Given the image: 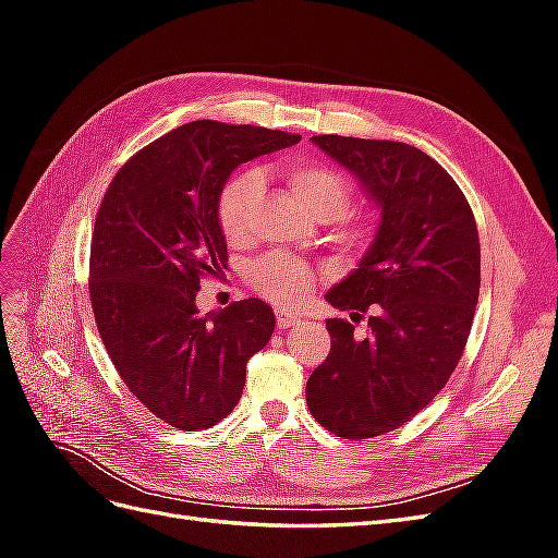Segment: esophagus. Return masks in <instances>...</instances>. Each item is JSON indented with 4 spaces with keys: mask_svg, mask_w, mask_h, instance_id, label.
<instances>
[{
    "mask_svg": "<svg viewBox=\"0 0 558 558\" xmlns=\"http://www.w3.org/2000/svg\"><path fill=\"white\" fill-rule=\"evenodd\" d=\"M295 324H300V316L298 314H293L289 310H277V326L279 328H291Z\"/></svg>",
    "mask_w": 558,
    "mask_h": 558,
    "instance_id": "obj_1",
    "label": "esophagus"
}]
</instances>
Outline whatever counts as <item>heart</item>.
Wrapping results in <instances>:
<instances>
[{
  "label": "heart",
  "instance_id": "heart-1",
  "mask_svg": "<svg viewBox=\"0 0 558 558\" xmlns=\"http://www.w3.org/2000/svg\"><path fill=\"white\" fill-rule=\"evenodd\" d=\"M283 179L291 185L293 195L305 211L318 221H332L340 216L351 197V189L342 174L318 162H291L283 167ZM263 197V177L258 172L242 170L232 174L216 199V218L218 228L226 234L230 244H244L251 238L253 214H256ZM369 226L363 218L356 221H344L337 228V240L344 246H363L367 240ZM248 279L256 289L277 305H298L305 300L314 283L316 272L298 258L272 253L248 269Z\"/></svg>",
  "mask_w": 558,
  "mask_h": 558
}]
</instances>
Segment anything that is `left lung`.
<instances>
[{
    "instance_id": "obj_1",
    "label": "left lung",
    "mask_w": 558,
    "mask_h": 558,
    "mask_svg": "<svg viewBox=\"0 0 558 558\" xmlns=\"http://www.w3.org/2000/svg\"><path fill=\"white\" fill-rule=\"evenodd\" d=\"M359 179L379 211L356 269L326 293L328 359L307 381V404L344 440L391 433L440 393L459 365L480 298V234L456 181L424 150L402 142L312 137Z\"/></svg>"
}]
</instances>
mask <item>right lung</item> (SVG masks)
Wrapping results in <instances>:
<instances>
[{
	"label": "right lung",
	"instance_id": "obj_1",
	"mask_svg": "<svg viewBox=\"0 0 558 558\" xmlns=\"http://www.w3.org/2000/svg\"><path fill=\"white\" fill-rule=\"evenodd\" d=\"M300 142L281 130L193 121L142 148L97 211L90 300L130 393L165 424L205 430L240 402L246 361L275 332L258 298L197 312L199 279L228 260L216 199L242 162Z\"/></svg>",
	"mask_w": 558,
	"mask_h": 558
}]
</instances>
